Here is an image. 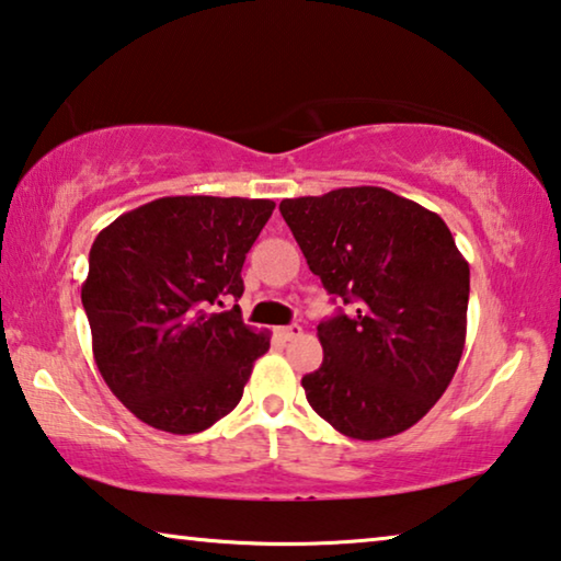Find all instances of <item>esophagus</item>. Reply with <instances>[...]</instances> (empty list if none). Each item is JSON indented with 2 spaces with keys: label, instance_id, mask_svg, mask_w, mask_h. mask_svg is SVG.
Listing matches in <instances>:
<instances>
[{
  "label": "esophagus",
  "instance_id": "1",
  "mask_svg": "<svg viewBox=\"0 0 561 561\" xmlns=\"http://www.w3.org/2000/svg\"><path fill=\"white\" fill-rule=\"evenodd\" d=\"M278 335L283 341H296V339H300V335H304V329H300L298 323L283 325V329H278Z\"/></svg>",
  "mask_w": 561,
  "mask_h": 561
}]
</instances>
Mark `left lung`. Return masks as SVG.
<instances>
[{"instance_id":"1","label":"left lung","mask_w":561,"mask_h":561,"mask_svg":"<svg viewBox=\"0 0 561 561\" xmlns=\"http://www.w3.org/2000/svg\"><path fill=\"white\" fill-rule=\"evenodd\" d=\"M280 215L323 288L353 304L318 325L308 403L358 442L411 428L449 389L467 341L469 263L451 230L374 185L288 197Z\"/></svg>"}]
</instances>
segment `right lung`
I'll list each match as a JSON object with an SVG mask.
<instances>
[{
	"label": "right lung",
	"mask_w": 561,
	"mask_h": 561,
	"mask_svg": "<svg viewBox=\"0 0 561 561\" xmlns=\"http://www.w3.org/2000/svg\"><path fill=\"white\" fill-rule=\"evenodd\" d=\"M275 208L251 197H158L112 220L90 248L82 306L110 391L142 424L201 434L238 407L271 333L243 323L245 253Z\"/></svg>",
	"instance_id": "obj_1"
}]
</instances>
